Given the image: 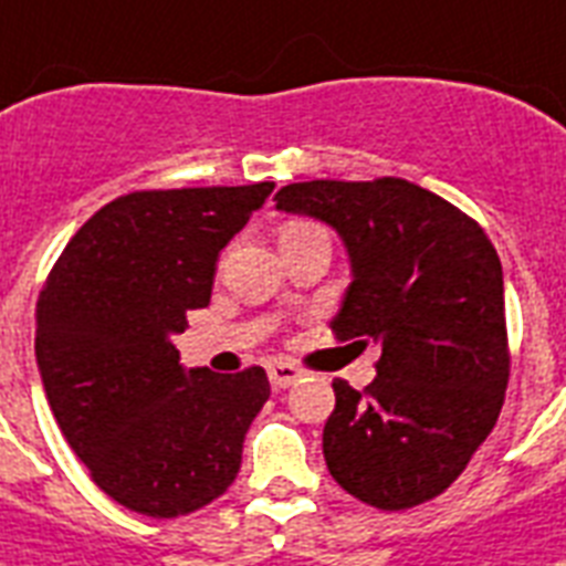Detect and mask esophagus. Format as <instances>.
<instances>
[{"instance_id": "34e87169", "label": "esophagus", "mask_w": 566, "mask_h": 566, "mask_svg": "<svg viewBox=\"0 0 566 566\" xmlns=\"http://www.w3.org/2000/svg\"><path fill=\"white\" fill-rule=\"evenodd\" d=\"M303 376V370H297L294 364H286V361H274L269 364V381H272L277 390H283V387L294 385L297 378Z\"/></svg>"}]
</instances>
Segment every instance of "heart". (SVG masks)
Returning <instances> with one entry per match:
<instances>
[{
    "label": "heart",
    "instance_id": "heart-1",
    "mask_svg": "<svg viewBox=\"0 0 566 566\" xmlns=\"http://www.w3.org/2000/svg\"><path fill=\"white\" fill-rule=\"evenodd\" d=\"M306 228H315V226H306V222H289V226L283 228V233H289V231H306Z\"/></svg>",
    "mask_w": 566,
    "mask_h": 566
}]
</instances>
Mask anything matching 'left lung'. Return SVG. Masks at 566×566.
Here are the masks:
<instances>
[{
    "mask_svg": "<svg viewBox=\"0 0 566 566\" xmlns=\"http://www.w3.org/2000/svg\"><path fill=\"white\" fill-rule=\"evenodd\" d=\"M274 202L338 233L353 283L333 329L381 353L361 394L333 381L326 469L344 492L385 512L431 501L501 417V256L474 219L405 179L297 181Z\"/></svg>",
    "mask_w": 566,
    "mask_h": 566,
    "instance_id": "obj_1",
    "label": "left lung"
}]
</instances>
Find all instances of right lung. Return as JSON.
Returning a JSON list of instances; mask_svg holds the SVG:
<instances>
[{
	"mask_svg": "<svg viewBox=\"0 0 566 566\" xmlns=\"http://www.w3.org/2000/svg\"><path fill=\"white\" fill-rule=\"evenodd\" d=\"M274 181L142 190L88 219L36 303V367L72 451L112 501L179 517L226 494L272 387L263 367L185 370L172 335L210 303L219 251Z\"/></svg>",
	"mask_w": 566,
	"mask_h": 566,
	"instance_id": "right-lung-1",
	"label": "right lung"
}]
</instances>
